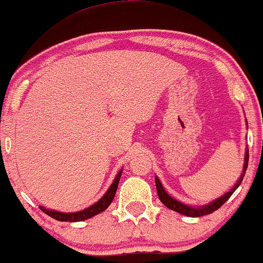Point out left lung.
I'll use <instances>...</instances> for the list:
<instances>
[{
	"instance_id": "8db88e82",
	"label": "left lung",
	"mask_w": 263,
	"mask_h": 263,
	"mask_svg": "<svg viewBox=\"0 0 263 263\" xmlns=\"http://www.w3.org/2000/svg\"><path fill=\"white\" fill-rule=\"evenodd\" d=\"M247 163H249V149L246 148L245 163H243L242 173H241L240 179H238L237 182H236V184H235L234 188H231L228 193H225V194L222 195V197L215 199V200H213V201H211V203L206 204V205H203V206H190V205H185V204L180 203L179 200H176V199L172 198L171 195L168 194L167 192H165L164 188H163L161 180L158 179V177H155L157 194H158L159 200H161L162 203L165 205V206L170 208V209H172V210L177 211V213L183 214V215L189 216V218H198V216L208 215V214H211V213H213V211L218 210L219 208L221 206V205L224 204L225 201L228 200V199L230 198L232 194H234V192L238 188V185H240L241 182H242L243 177H245V173H246V170H247Z\"/></svg>"
}]
</instances>
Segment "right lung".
Here are the masks:
<instances>
[{
	"label": "right lung",
	"instance_id": "obj_1",
	"mask_svg": "<svg viewBox=\"0 0 263 263\" xmlns=\"http://www.w3.org/2000/svg\"><path fill=\"white\" fill-rule=\"evenodd\" d=\"M121 174H122V170L117 173L116 178L114 179V182H112V184H111V186L108 188L107 192L104 194V197H102L100 200L98 201V203L91 205V206L86 208V209L80 210V211H75V213H60V211H57V210L45 209V208H43V206H39V208H41V210L43 211V213L47 214V215H49L50 218L58 220V221H69V222L84 221V220L92 218V216L100 214L101 211L107 209L108 205H110L111 201L114 200L115 194H116V190H117V186H119V182H120V178H121Z\"/></svg>",
	"mask_w": 263,
	"mask_h": 263
}]
</instances>
